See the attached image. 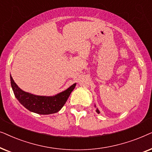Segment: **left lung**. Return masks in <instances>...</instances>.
I'll use <instances>...</instances> for the list:
<instances>
[{
  "label": "left lung",
  "instance_id": "1",
  "mask_svg": "<svg viewBox=\"0 0 152 152\" xmlns=\"http://www.w3.org/2000/svg\"><path fill=\"white\" fill-rule=\"evenodd\" d=\"M97 111V113H99V110H98V109H97V111Z\"/></svg>",
  "mask_w": 152,
  "mask_h": 152
}]
</instances>
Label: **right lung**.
<instances>
[{"label":"right lung","instance_id":"obj_1","mask_svg":"<svg viewBox=\"0 0 152 152\" xmlns=\"http://www.w3.org/2000/svg\"><path fill=\"white\" fill-rule=\"evenodd\" d=\"M10 81L12 90L19 102L29 111L41 115H48L60 111L76 86V84H74L55 96L46 97L35 95L22 91L14 82L11 75Z\"/></svg>","mask_w":152,"mask_h":152}]
</instances>
